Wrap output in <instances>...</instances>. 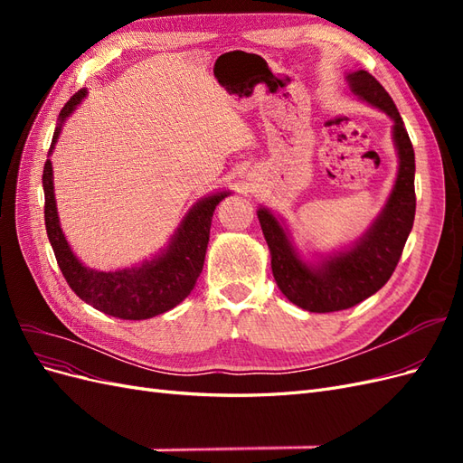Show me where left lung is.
<instances>
[{"label":"left lung","instance_id":"obj_1","mask_svg":"<svg viewBox=\"0 0 463 463\" xmlns=\"http://www.w3.org/2000/svg\"><path fill=\"white\" fill-rule=\"evenodd\" d=\"M345 80L349 92L361 102L384 111L394 121L392 138L398 152V174L381 213L354 245L307 259L284 218L266 206L257 210L279 291L309 313L349 309L381 289L396 269L415 218V152L394 100L363 69L347 73Z\"/></svg>","mask_w":463,"mask_h":463}]
</instances>
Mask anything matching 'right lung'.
<instances>
[{
    "mask_svg": "<svg viewBox=\"0 0 463 463\" xmlns=\"http://www.w3.org/2000/svg\"><path fill=\"white\" fill-rule=\"evenodd\" d=\"M87 98V89L71 96L55 125L48 160L42 174V187H44V220L52 249L58 259L60 269L77 296L102 311L123 320H145L165 311L174 309L193 291L197 278L203 272L206 245L210 237V223L213 214L222 199H226L232 191H216L194 203L184 220L179 222L170 241L156 255L145 259L143 262L125 266L118 270H96L82 264L67 243L61 230L58 204L53 193V167L50 154L58 143L63 123L73 114L77 106Z\"/></svg>",
    "mask_w": 463,
    "mask_h": 463,
    "instance_id": "obj_1",
    "label": "right lung"
}]
</instances>
